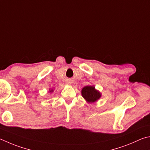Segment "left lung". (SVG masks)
I'll use <instances>...</instances> for the list:
<instances>
[{
    "label": "left lung",
    "mask_w": 150,
    "mask_h": 150,
    "mask_svg": "<svg viewBox=\"0 0 150 150\" xmlns=\"http://www.w3.org/2000/svg\"><path fill=\"white\" fill-rule=\"evenodd\" d=\"M81 93L84 98L89 103L96 102L101 96L100 92L95 89V87L92 86H84L82 89Z\"/></svg>",
    "instance_id": "8db88e82"
}]
</instances>
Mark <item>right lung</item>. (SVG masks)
Listing matches in <instances>:
<instances>
[{
    "label": "right lung",
    "instance_id": "obj_1",
    "mask_svg": "<svg viewBox=\"0 0 150 150\" xmlns=\"http://www.w3.org/2000/svg\"><path fill=\"white\" fill-rule=\"evenodd\" d=\"M53 90H51V91H50V92H52Z\"/></svg>",
    "mask_w": 150,
    "mask_h": 150
}]
</instances>
